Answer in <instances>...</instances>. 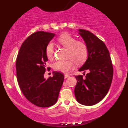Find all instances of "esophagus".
Returning <instances> with one entry per match:
<instances>
[{
    "label": "esophagus",
    "mask_w": 128,
    "mask_h": 128,
    "mask_svg": "<svg viewBox=\"0 0 128 128\" xmlns=\"http://www.w3.org/2000/svg\"><path fill=\"white\" fill-rule=\"evenodd\" d=\"M69 76H70V75H69V74H64V78H68Z\"/></svg>",
    "instance_id": "34e87169"
}]
</instances>
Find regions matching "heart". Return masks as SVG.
I'll list each match as a JSON object with an SVG mask.
<instances>
[{
	"mask_svg": "<svg viewBox=\"0 0 128 128\" xmlns=\"http://www.w3.org/2000/svg\"><path fill=\"white\" fill-rule=\"evenodd\" d=\"M58 44L67 48L66 61H58L54 64L55 71L62 73H68L74 67V63L78 66L83 64L87 60L88 49L84 42L76 40L74 37L68 33H63L57 39ZM46 55L49 60L54 58V48L52 43H49L46 48Z\"/></svg>",
	"mask_w": 128,
	"mask_h": 128,
	"instance_id": "b5f03b06",
	"label": "heart"
}]
</instances>
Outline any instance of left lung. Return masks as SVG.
<instances>
[{"instance_id":"1","label":"left lung","mask_w":128,"mask_h":128,"mask_svg":"<svg viewBox=\"0 0 128 128\" xmlns=\"http://www.w3.org/2000/svg\"><path fill=\"white\" fill-rule=\"evenodd\" d=\"M79 30L88 49L87 60L79 71H88V73L85 78L75 76L77 84L74 94L80 104L92 106L102 100L108 93L112 80L113 67L105 43L88 30Z\"/></svg>"}]
</instances>
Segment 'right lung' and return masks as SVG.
I'll use <instances>...</instances> for the list:
<instances>
[{"instance_id":"obj_1","label":"right lung","mask_w":128,"mask_h":128,"mask_svg":"<svg viewBox=\"0 0 128 128\" xmlns=\"http://www.w3.org/2000/svg\"><path fill=\"white\" fill-rule=\"evenodd\" d=\"M54 36V34L44 31L33 33L23 42L16 60L20 90L29 102L42 108L51 106L57 102L64 79V74L58 72L47 79L44 78L48 61L46 48Z\"/></svg>"}]
</instances>
